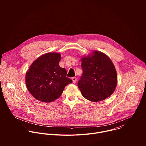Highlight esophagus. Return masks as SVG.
Wrapping results in <instances>:
<instances>
[{
  "mask_svg": "<svg viewBox=\"0 0 146 146\" xmlns=\"http://www.w3.org/2000/svg\"><path fill=\"white\" fill-rule=\"evenodd\" d=\"M72 80L73 83H76V81H77V78H76V77H72Z\"/></svg>",
  "mask_w": 146,
  "mask_h": 146,
  "instance_id": "34e87169",
  "label": "esophagus"
}]
</instances>
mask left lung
Instances as JSON below:
<instances>
[{
  "mask_svg": "<svg viewBox=\"0 0 146 146\" xmlns=\"http://www.w3.org/2000/svg\"><path fill=\"white\" fill-rule=\"evenodd\" d=\"M81 68L82 74L77 86L85 98L96 102L114 92L117 82V72L106 55L94 52L92 56L82 58Z\"/></svg>",
  "mask_w": 146,
  "mask_h": 146,
  "instance_id": "1",
  "label": "left lung"
}]
</instances>
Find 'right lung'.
<instances>
[{
  "mask_svg": "<svg viewBox=\"0 0 146 146\" xmlns=\"http://www.w3.org/2000/svg\"><path fill=\"white\" fill-rule=\"evenodd\" d=\"M60 55L50 52L38 57L26 74V85L36 99L51 102L58 98L72 80L66 77L65 68L59 66Z\"/></svg>",
  "mask_w": 146,
  "mask_h": 146,
  "instance_id": "1",
  "label": "right lung"
}]
</instances>
